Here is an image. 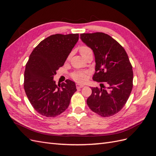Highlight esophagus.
<instances>
[{
  "label": "esophagus",
  "mask_w": 156,
  "mask_h": 156,
  "mask_svg": "<svg viewBox=\"0 0 156 156\" xmlns=\"http://www.w3.org/2000/svg\"><path fill=\"white\" fill-rule=\"evenodd\" d=\"M84 87V84H79V83H77V84H76V87H77V88H83V87Z\"/></svg>",
  "instance_id": "1"
}]
</instances>
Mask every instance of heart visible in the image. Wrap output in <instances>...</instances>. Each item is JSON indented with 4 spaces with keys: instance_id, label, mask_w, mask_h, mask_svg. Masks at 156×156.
Instances as JSON below:
<instances>
[{
    "instance_id": "1",
    "label": "heart",
    "mask_w": 156,
    "mask_h": 156,
    "mask_svg": "<svg viewBox=\"0 0 156 156\" xmlns=\"http://www.w3.org/2000/svg\"><path fill=\"white\" fill-rule=\"evenodd\" d=\"M80 53L82 55L83 57L84 56H85L89 53H91L92 49L89 48V47L87 45H83L79 49ZM70 56L68 57V59H69ZM88 72H81V71H78V72H74L72 73V77L75 80L79 82H83L86 79V75Z\"/></svg>"
}]
</instances>
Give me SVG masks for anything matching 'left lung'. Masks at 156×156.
<instances>
[{
  "label": "left lung",
  "instance_id": "8db88e82",
  "mask_svg": "<svg viewBox=\"0 0 156 156\" xmlns=\"http://www.w3.org/2000/svg\"><path fill=\"white\" fill-rule=\"evenodd\" d=\"M80 36L95 56L93 80L108 84L107 88L103 84L100 88L92 87L87 105L101 116L115 115L126 105L133 88V72L128 56L119 42L105 33H83Z\"/></svg>",
  "mask_w": 156,
  "mask_h": 156
}]
</instances>
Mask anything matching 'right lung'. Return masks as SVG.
Returning <instances> with one entry per match:
<instances>
[{
    "label": "right lung",
    "instance_id": "right-lung-1",
    "mask_svg": "<svg viewBox=\"0 0 156 156\" xmlns=\"http://www.w3.org/2000/svg\"><path fill=\"white\" fill-rule=\"evenodd\" d=\"M79 40V34L51 35L42 40L31 53L26 64L24 89L34 109L46 117H55L68 107L76 92L75 83L67 79L56 85V70L66 60Z\"/></svg>",
    "mask_w": 156,
    "mask_h": 156
}]
</instances>
